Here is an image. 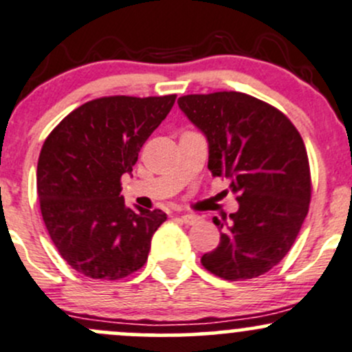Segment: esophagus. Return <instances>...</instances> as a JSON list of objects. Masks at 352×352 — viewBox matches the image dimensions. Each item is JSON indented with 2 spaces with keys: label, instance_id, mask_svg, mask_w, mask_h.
Here are the masks:
<instances>
[{
  "label": "esophagus",
  "instance_id": "1",
  "mask_svg": "<svg viewBox=\"0 0 352 352\" xmlns=\"http://www.w3.org/2000/svg\"><path fill=\"white\" fill-rule=\"evenodd\" d=\"M180 219H182L185 223H188V226H194V223H197L200 220L199 215L195 214H182L180 215Z\"/></svg>",
  "mask_w": 352,
  "mask_h": 352
}]
</instances>
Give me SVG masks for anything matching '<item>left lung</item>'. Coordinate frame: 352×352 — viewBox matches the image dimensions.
<instances>
[{
    "label": "left lung",
    "instance_id": "1",
    "mask_svg": "<svg viewBox=\"0 0 352 352\" xmlns=\"http://www.w3.org/2000/svg\"><path fill=\"white\" fill-rule=\"evenodd\" d=\"M208 144V170L230 180L239 210L214 217L220 242L200 262L226 280L276 267L294 244L311 200L306 146L277 108L239 91L180 96Z\"/></svg>",
    "mask_w": 352,
    "mask_h": 352
}]
</instances>
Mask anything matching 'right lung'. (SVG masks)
<instances>
[{"label": "right lung", "instance_id": "obj_1", "mask_svg": "<svg viewBox=\"0 0 352 352\" xmlns=\"http://www.w3.org/2000/svg\"><path fill=\"white\" fill-rule=\"evenodd\" d=\"M173 103L175 95L103 96L73 110L45 140L36 170L41 215L76 272L117 280L146 262L167 214L126 206L120 179L132 173Z\"/></svg>", "mask_w": 352, "mask_h": 352}]
</instances>
